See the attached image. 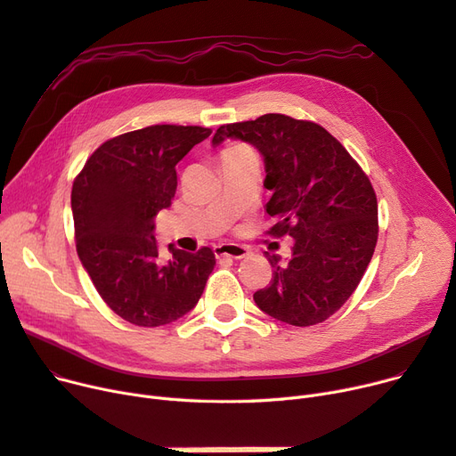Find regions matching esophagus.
Wrapping results in <instances>:
<instances>
[{
    "label": "esophagus",
    "mask_w": 456,
    "mask_h": 456,
    "mask_svg": "<svg viewBox=\"0 0 456 456\" xmlns=\"http://www.w3.org/2000/svg\"><path fill=\"white\" fill-rule=\"evenodd\" d=\"M214 255L217 259H224V256H231V259H244L249 255V249L239 244H220L214 246Z\"/></svg>",
    "instance_id": "1"
}]
</instances>
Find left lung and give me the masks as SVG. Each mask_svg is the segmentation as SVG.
I'll list each match as a JSON object with an SVG mask.
<instances>
[{"label": "left lung", "mask_w": 456, "mask_h": 456, "mask_svg": "<svg viewBox=\"0 0 456 456\" xmlns=\"http://www.w3.org/2000/svg\"><path fill=\"white\" fill-rule=\"evenodd\" d=\"M242 140L265 156L268 234L294 239L290 261L266 253L273 273L253 294L261 311L292 326L324 322L350 298L379 240V203L369 176L335 137L313 121L266 113L222 125L212 143Z\"/></svg>", "instance_id": "obj_1"}]
</instances>
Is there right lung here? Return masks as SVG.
<instances>
[{
  "label": "right lung",
  "instance_id": "1",
  "mask_svg": "<svg viewBox=\"0 0 456 456\" xmlns=\"http://www.w3.org/2000/svg\"><path fill=\"white\" fill-rule=\"evenodd\" d=\"M212 134L203 126L152 125L98 147L72 184L76 251L94 289L130 324L156 328L200 302L216 256L169 248L164 261L154 216L171 205L176 164Z\"/></svg>",
  "mask_w": 456,
  "mask_h": 456
}]
</instances>
